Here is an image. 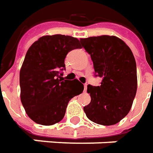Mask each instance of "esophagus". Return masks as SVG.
Segmentation results:
<instances>
[{"label":"esophagus","mask_w":153,"mask_h":153,"mask_svg":"<svg viewBox=\"0 0 153 153\" xmlns=\"http://www.w3.org/2000/svg\"><path fill=\"white\" fill-rule=\"evenodd\" d=\"M86 89H87V84H84V91L86 92Z\"/></svg>","instance_id":"esophagus-1"}]
</instances>
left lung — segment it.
<instances>
[{"label":"left lung","instance_id":"obj_1","mask_svg":"<svg viewBox=\"0 0 153 153\" xmlns=\"http://www.w3.org/2000/svg\"><path fill=\"white\" fill-rule=\"evenodd\" d=\"M82 48L91 55L95 76L102 77L100 85H87L91 100L84 107L94 123L113 125L130 110L137 92V67L134 54L123 40L102 35L81 39Z\"/></svg>","mask_w":153,"mask_h":153}]
</instances>
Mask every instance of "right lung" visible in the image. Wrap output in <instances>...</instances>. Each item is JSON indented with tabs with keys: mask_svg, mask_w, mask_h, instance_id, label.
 <instances>
[{
	"mask_svg": "<svg viewBox=\"0 0 153 153\" xmlns=\"http://www.w3.org/2000/svg\"><path fill=\"white\" fill-rule=\"evenodd\" d=\"M76 48H81L77 39L55 34L41 37L27 51L19 72L20 100L35 123L60 122L69 100L83 91L84 85L78 80L62 77L66 56Z\"/></svg>",
	"mask_w": 153,
	"mask_h": 153,
	"instance_id": "1",
	"label": "right lung"
}]
</instances>
